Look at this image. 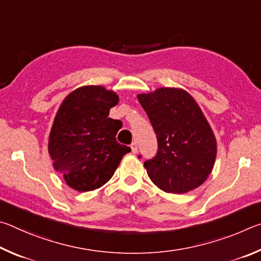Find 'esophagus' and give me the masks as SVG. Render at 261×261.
Segmentation results:
<instances>
[{
  "mask_svg": "<svg viewBox=\"0 0 261 261\" xmlns=\"http://www.w3.org/2000/svg\"><path fill=\"white\" fill-rule=\"evenodd\" d=\"M131 151L132 153H137V151H138V145H137V143L131 144Z\"/></svg>",
  "mask_w": 261,
  "mask_h": 261,
  "instance_id": "obj_1",
  "label": "esophagus"
}]
</instances>
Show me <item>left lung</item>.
<instances>
[{
    "mask_svg": "<svg viewBox=\"0 0 261 261\" xmlns=\"http://www.w3.org/2000/svg\"><path fill=\"white\" fill-rule=\"evenodd\" d=\"M156 135L155 156L144 162L158 188L185 193L205 182L216 156V140L199 106L188 92L159 88L139 94Z\"/></svg>",
    "mask_w": 261,
    "mask_h": 261,
    "instance_id": "left-lung-1",
    "label": "left lung"
}]
</instances>
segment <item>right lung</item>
<instances>
[{"label": "right lung", "mask_w": 261, "mask_h": 261, "mask_svg": "<svg viewBox=\"0 0 261 261\" xmlns=\"http://www.w3.org/2000/svg\"><path fill=\"white\" fill-rule=\"evenodd\" d=\"M117 102V94L102 86L79 87L62 102L48 152L70 188L86 192L102 187L131 152L116 140L122 122L108 117Z\"/></svg>", "instance_id": "right-lung-1"}]
</instances>
